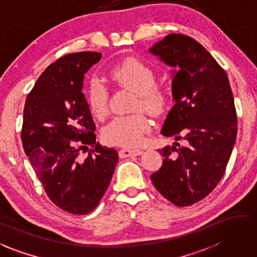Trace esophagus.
I'll return each instance as SVG.
<instances>
[{"instance_id": "1", "label": "esophagus", "mask_w": 257, "mask_h": 257, "mask_svg": "<svg viewBox=\"0 0 257 257\" xmlns=\"http://www.w3.org/2000/svg\"><path fill=\"white\" fill-rule=\"evenodd\" d=\"M143 151L141 149H129V148H122L119 151V156L120 157H130V156H138L142 155Z\"/></svg>"}]
</instances>
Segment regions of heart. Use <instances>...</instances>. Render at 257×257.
I'll use <instances>...</instances> for the list:
<instances>
[{"label":"heart","mask_w":257,"mask_h":257,"mask_svg":"<svg viewBox=\"0 0 257 257\" xmlns=\"http://www.w3.org/2000/svg\"><path fill=\"white\" fill-rule=\"evenodd\" d=\"M108 76L116 86L136 93L135 110L143 109L154 116L166 112L170 94L166 88L155 84L156 73L142 60L130 57L111 67ZM87 103L96 119H104L109 113V95L103 85L93 82L87 91ZM151 121L143 112L115 116L102 130V137L110 145L133 147L141 144L151 130Z\"/></svg>","instance_id":"1"}]
</instances>
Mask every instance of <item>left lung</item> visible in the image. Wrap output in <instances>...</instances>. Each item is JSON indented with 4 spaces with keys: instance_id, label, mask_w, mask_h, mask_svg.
Masks as SVG:
<instances>
[{
    "instance_id": "8db88e82",
    "label": "left lung",
    "mask_w": 257,
    "mask_h": 257,
    "mask_svg": "<svg viewBox=\"0 0 257 257\" xmlns=\"http://www.w3.org/2000/svg\"><path fill=\"white\" fill-rule=\"evenodd\" d=\"M149 51L177 67L175 104L162 135L183 143L158 149L164 160L151 179L170 202L188 207L206 198L225 173L237 136L234 96L223 68L191 37L171 34Z\"/></svg>"
}]
</instances>
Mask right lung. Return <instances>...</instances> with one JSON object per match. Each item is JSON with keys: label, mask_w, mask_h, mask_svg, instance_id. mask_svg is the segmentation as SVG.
Instances as JSON below:
<instances>
[{"label": "right lung", "mask_w": 257, "mask_h": 257, "mask_svg": "<svg viewBox=\"0 0 257 257\" xmlns=\"http://www.w3.org/2000/svg\"><path fill=\"white\" fill-rule=\"evenodd\" d=\"M100 59V53L82 51L50 64L23 110L26 155L48 198L73 214L96 208L118 163L115 149L95 142V124L82 92L84 74ZM82 150L88 151L85 158Z\"/></svg>", "instance_id": "add662e5"}]
</instances>
